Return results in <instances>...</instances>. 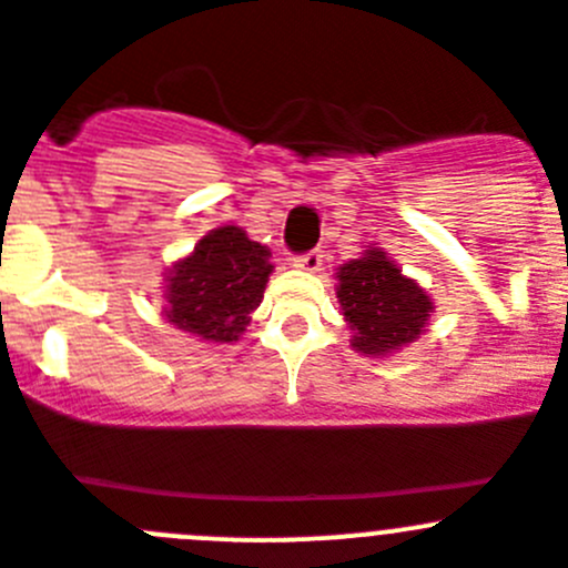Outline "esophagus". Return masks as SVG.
<instances>
[{
  "instance_id": "obj_1",
  "label": "esophagus",
  "mask_w": 568,
  "mask_h": 568,
  "mask_svg": "<svg viewBox=\"0 0 568 568\" xmlns=\"http://www.w3.org/2000/svg\"><path fill=\"white\" fill-rule=\"evenodd\" d=\"M323 264V251H310L304 256H293V267L306 270V273H317Z\"/></svg>"
}]
</instances>
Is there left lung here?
Returning <instances> with one entry per match:
<instances>
[{
    "mask_svg": "<svg viewBox=\"0 0 568 568\" xmlns=\"http://www.w3.org/2000/svg\"><path fill=\"white\" fill-rule=\"evenodd\" d=\"M334 278L339 315L356 354L390 356L415 343L429 326L435 301L382 247L365 245L359 258L339 264Z\"/></svg>",
    "mask_w": 568,
    "mask_h": 568,
    "instance_id": "1",
    "label": "left lung"
}]
</instances>
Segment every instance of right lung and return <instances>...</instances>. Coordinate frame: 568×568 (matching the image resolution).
Masks as SVG:
<instances>
[{"instance_id":"add662e5","label":"right lung","mask_w":568,"mask_h":568,"mask_svg":"<svg viewBox=\"0 0 568 568\" xmlns=\"http://www.w3.org/2000/svg\"><path fill=\"white\" fill-rule=\"evenodd\" d=\"M270 247L240 225H220L164 270V315L200 343H236L264 298Z\"/></svg>"}]
</instances>
